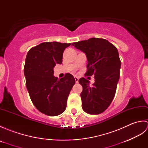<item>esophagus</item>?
<instances>
[{"mask_svg": "<svg viewBox=\"0 0 148 148\" xmlns=\"http://www.w3.org/2000/svg\"><path fill=\"white\" fill-rule=\"evenodd\" d=\"M74 79H75V81H76V83L79 82V77H78L77 76H74Z\"/></svg>", "mask_w": 148, "mask_h": 148, "instance_id": "obj_1", "label": "esophagus"}]
</instances>
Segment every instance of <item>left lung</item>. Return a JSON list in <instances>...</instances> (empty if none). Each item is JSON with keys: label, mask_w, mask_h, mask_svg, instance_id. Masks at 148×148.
<instances>
[{"label": "left lung", "mask_w": 148, "mask_h": 148, "mask_svg": "<svg viewBox=\"0 0 148 148\" xmlns=\"http://www.w3.org/2000/svg\"><path fill=\"white\" fill-rule=\"evenodd\" d=\"M72 45L85 53L88 60L85 74L95 75L92 86L85 78L79 80L83 86L82 108L90 114H100L111 104L116 93L121 68L118 49L108 40L94 37Z\"/></svg>", "instance_id": "left-lung-1"}]
</instances>
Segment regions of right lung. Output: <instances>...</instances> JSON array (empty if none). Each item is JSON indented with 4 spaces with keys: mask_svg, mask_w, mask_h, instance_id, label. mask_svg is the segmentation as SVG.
<instances>
[{
    "mask_svg": "<svg viewBox=\"0 0 148 148\" xmlns=\"http://www.w3.org/2000/svg\"><path fill=\"white\" fill-rule=\"evenodd\" d=\"M71 43L47 42L31 48L25 59L24 74L30 99L43 114L55 116L65 111L74 76L66 74L58 79L53 68L62 63L63 53Z\"/></svg>",
    "mask_w": 148,
    "mask_h": 148,
    "instance_id": "add662e5",
    "label": "right lung"
}]
</instances>
